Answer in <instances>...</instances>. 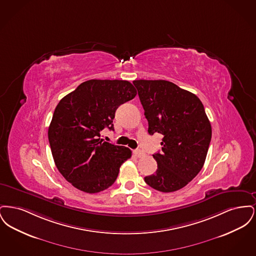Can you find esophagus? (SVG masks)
<instances>
[{"mask_svg": "<svg viewBox=\"0 0 256 256\" xmlns=\"http://www.w3.org/2000/svg\"><path fill=\"white\" fill-rule=\"evenodd\" d=\"M134 154L136 158H142V156L145 154V152H144L143 150H135L134 152Z\"/></svg>", "mask_w": 256, "mask_h": 256, "instance_id": "34e87169", "label": "esophagus"}]
</instances>
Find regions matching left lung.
<instances>
[{"mask_svg":"<svg viewBox=\"0 0 256 256\" xmlns=\"http://www.w3.org/2000/svg\"><path fill=\"white\" fill-rule=\"evenodd\" d=\"M148 122V132L163 135L156 174L145 178L152 188L174 192L204 167L212 130L200 100L167 80H134Z\"/></svg>","mask_w":256,"mask_h":256,"instance_id":"obj_1","label":"left lung"}]
</instances>
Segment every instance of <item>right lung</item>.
<instances>
[{
    "label": "right lung",
    "instance_id": "obj_1",
    "mask_svg": "<svg viewBox=\"0 0 256 256\" xmlns=\"http://www.w3.org/2000/svg\"><path fill=\"white\" fill-rule=\"evenodd\" d=\"M137 92L128 80H90L62 98L48 137L56 166L76 189L94 194L115 182L122 163L132 158L126 146L100 140V132L114 130L117 108Z\"/></svg>",
    "mask_w": 256,
    "mask_h": 256
}]
</instances>
